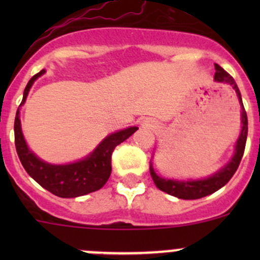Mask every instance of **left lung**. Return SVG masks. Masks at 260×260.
<instances>
[{"label": "left lung", "mask_w": 260, "mask_h": 260, "mask_svg": "<svg viewBox=\"0 0 260 260\" xmlns=\"http://www.w3.org/2000/svg\"><path fill=\"white\" fill-rule=\"evenodd\" d=\"M215 73L214 79L217 83H224L229 84L233 86V89L237 93L239 103L242 106V131H240L239 138L237 141V145L234 148V154H233L232 159L225 165L222 169L219 171L215 172L211 176L206 177V179L200 180H172V179H165V177L158 176L154 172L153 166L149 164V174H151L152 180H153L154 185L157 188H159L164 192L169 193V195L175 196V198L183 199V200H195V199H201L204 196H208L210 193H214L222 186L226 185L229 180L232 179L233 175L239 167L240 161L244 154V149H245L246 143V136H248V117H246V112L244 109L243 101H242V94H240L239 88H238L237 83L230 77L220 65L215 64Z\"/></svg>", "instance_id": "8db88e82"}]
</instances>
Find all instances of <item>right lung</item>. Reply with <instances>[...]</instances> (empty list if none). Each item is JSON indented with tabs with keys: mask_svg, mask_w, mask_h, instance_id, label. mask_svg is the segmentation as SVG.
Returning a JSON list of instances; mask_svg holds the SVG:
<instances>
[{
	"mask_svg": "<svg viewBox=\"0 0 260 260\" xmlns=\"http://www.w3.org/2000/svg\"><path fill=\"white\" fill-rule=\"evenodd\" d=\"M45 74V69L28 80L20 107L26 102L30 88L38 78ZM20 107L15 118V146L23 169L39 185L59 198H78L94 192L106 185L112 172V153L114 148L129 138L138 127H128L107 136L93 152L77 162L67 165L48 164L30 151L20 120Z\"/></svg>",
	"mask_w": 260,
	"mask_h": 260,
	"instance_id": "add662e5",
	"label": "right lung"
}]
</instances>
